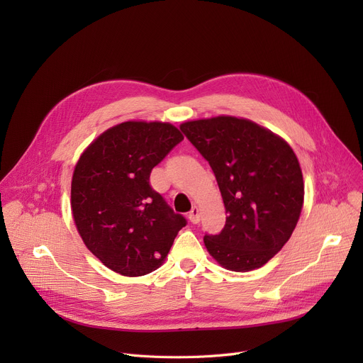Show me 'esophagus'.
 Returning <instances> with one entry per match:
<instances>
[{"instance_id": "obj_1", "label": "esophagus", "mask_w": 363, "mask_h": 363, "mask_svg": "<svg viewBox=\"0 0 363 363\" xmlns=\"http://www.w3.org/2000/svg\"><path fill=\"white\" fill-rule=\"evenodd\" d=\"M188 219L191 223H199L200 222V208L197 206H194L191 208V212L188 213Z\"/></svg>"}]
</instances>
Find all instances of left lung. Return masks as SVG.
<instances>
[{"instance_id":"left-lung-1","label":"left lung","mask_w":363,"mask_h":363,"mask_svg":"<svg viewBox=\"0 0 363 363\" xmlns=\"http://www.w3.org/2000/svg\"><path fill=\"white\" fill-rule=\"evenodd\" d=\"M179 128L211 164L228 213L218 235H204L207 252L234 272L260 268L290 240L301 213L304 184L293 148L242 118L218 116Z\"/></svg>"}]
</instances>
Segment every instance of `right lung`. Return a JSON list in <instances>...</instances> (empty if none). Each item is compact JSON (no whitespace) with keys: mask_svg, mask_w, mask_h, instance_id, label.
<instances>
[{"mask_svg":"<svg viewBox=\"0 0 363 363\" xmlns=\"http://www.w3.org/2000/svg\"><path fill=\"white\" fill-rule=\"evenodd\" d=\"M184 140L170 123H119L82 152L70 204L88 250L125 277L156 271L186 225L150 185V174Z\"/></svg>","mask_w":363,"mask_h":363,"instance_id":"1","label":"right lung"}]
</instances>
